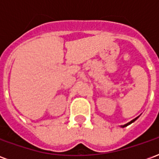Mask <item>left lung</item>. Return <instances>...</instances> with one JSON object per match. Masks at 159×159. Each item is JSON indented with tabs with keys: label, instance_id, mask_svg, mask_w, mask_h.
Returning <instances> with one entry per match:
<instances>
[{
	"label": "left lung",
	"instance_id": "8db88e82",
	"mask_svg": "<svg viewBox=\"0 0 159 159\" xmlns=\"http://www.w3.org/2000/svg\"><path fill=\"white\" fill-rule=\"evenodd\" d=\"M137 118H138V117H135V118H134V119H133V120H132V121H130L129 123H126V124H124V125H123V126H122V127H123V128H124V127H126V126H128V125H129L130 123H134V121H135V120H136Z\"/></svg>",
	"mask_w": 159,
	"mask_h": 159
}]
</instances>
